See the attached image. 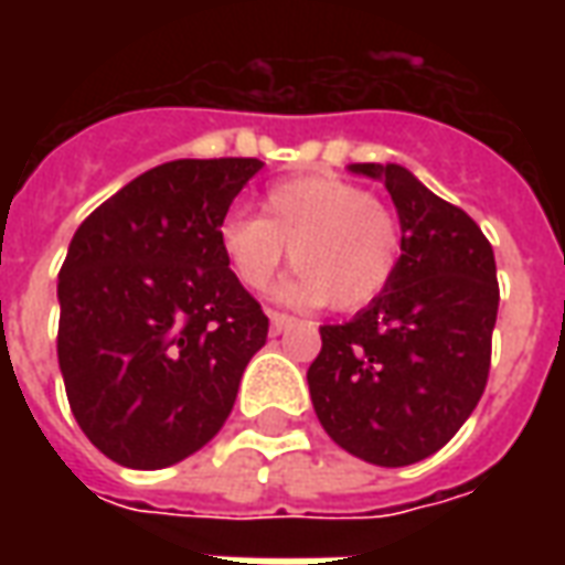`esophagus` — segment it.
<instances>
[{"mask_svg": "<svg viewBox=\"0 0 565 565\" xmlns=\"http://www.w3.org/2000/svg\"><path fill=\"white\" fill-rule=\"evenodd\" d=\"M269 323H271V332H284L294 327L296 318H290V315H281V311H269Z\"/></svg>", "mask_w": 565, "mask_h": 565, "instance_id": "1", "label": "esophagus"}]
</instances>
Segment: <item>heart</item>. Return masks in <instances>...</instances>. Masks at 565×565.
I'll list each match as a JSON object with an SVG mask.
<instances>
[{
	"label": "heart",
	"instance_id": "obj_1",
	"mask_svg": "<svg viewBox=\"0 0 565 565\" xmlns=\"http://www.w3.org/2000/svg\"><path fill=\"white\" fill-rule=\"evenodd\" d=\"M221 247L250 290L271 281L290 247L296 271L278 284V302L356 311L391 287L403 259V230L391 209L354 181L306 174L269 186L259 217L230 214Z\"/></svg>",
	"mask_w": 565,
	"mask_h": 565
}]
</instances>
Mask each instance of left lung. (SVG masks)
I'll return each instance as SVG.
<instances>
[{
	"instance_id": "obj_1",
	"label": "left lung",
	"mask_w": 565,
	"mask_h": 565,
	"mask_svg": "<svg viewBox=\"0 0 565 565\" xmlns=\"http://www.w3.org/2000/svg\"><path fill=\"white\" fill-rule=\"evenodd\" d=\"M351 172L387 186L403 259L379 299L348 323L320 327L308 391L339 448L393 469L445 448L484 393L497 259L481 226L405 166L354 162Z\"/></svg>"
}]
</instances>
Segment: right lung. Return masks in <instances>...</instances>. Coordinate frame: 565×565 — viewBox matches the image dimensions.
I'll return each mask as SVG.
<instances>
[{
  "instance_id": "right-lung-1",
  "label": "right lung",
  "mask_w": 565,
  "mask_h": 565,
  "mask_svg": "<svg viewBox=\"0 0 565 565\" xmlns=\"http://www.w3.org/2000/svg\"><path fill=\"white\" fill-rule=\"evenodd\" d=\"M259 169L254 157L162 162L72 238L56 356L72 415L108 460L181 462L233 412L269 318L230 269L221 226Z\"/></svg>"
}]
</instances>
